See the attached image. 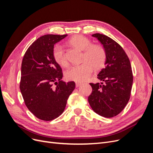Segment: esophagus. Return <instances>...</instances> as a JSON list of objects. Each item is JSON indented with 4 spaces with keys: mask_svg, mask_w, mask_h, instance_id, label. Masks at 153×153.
Instances as JSON below:
<instances>
[{
    "mask_svg": "<svg viewBox=\"0 0 153 153\" xmlns=\"http://www.w3.org/2000/svg\"><path fill=\"white\" fill-rule=\"evenodd\" d=\"M76 87H79L81 85H82V82H76Z\"/></svg>",
    "mask_w": 153,
    "mask_h": 153,
    "instance_id": "34e87169",
    "label": "esophagus"
}]
</instances>
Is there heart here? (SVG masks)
I'll use <instances>...</instances> for the list:
<instances>
[{"label": "heart", "instance_id": "b5f03b06", "mask_svg": "<svg viewBox=\"0 0 153 153\" xmlns=\"http://www.w3.org/2000/svg\"><path fill=\"white\" fill-rule=\"evenodd\" d=\"M69 43L73 47L84 51L83 59L87 60L80 65L73 66L66 71L65 76L68 80L75 82L86 80L96 69L102 68L106 61V53L105 48L98 45H91V41L82 36H74L69 40ZM53 56L59 65L67 66L68 60L62 45H57L53 48Z\"/></svg>", "mask_w": 153, "mask_h": 153}]
</instances>
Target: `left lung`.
I'll list each match as a JSON object with an SVG mask.
<instances>
[{
	"label": "left lung",
	"instance_id": "obj_1",
	"mask_svg": "<svg viewBox=\"0 0 153 153\" xmlns=\"http://www.w3.org/2000/svg\"><path fill=\"white\" fill-rule=\"evenodd\" d=\"M103 45L106 53L105 67L98 75L101 83L92 84L88 97L92 109L104 117L118 115L130 98L133 74L130 61L123 48L109 37L99 33L92 35Z\"/></svg>",
	"mask_w": 153,
	"mask_h": 153
}]
</instances>
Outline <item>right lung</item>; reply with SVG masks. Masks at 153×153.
<instances>
[{
  "label": "right lung",
  "mask_w": 153,
  "mask_h": 153,
  "mask_svg": "<svg viewBox=\"0 0 153 153\" xmlns=\"http://www.w3.org/2000/svg\"><path fill=\"white\" fill-rule=\"evenodd\" d=\"M67 36L40 37L27 49L23 58L21 93L27 107L43 121H52L62 114L75 88L74 82L62 80V69L53 56L54 45Z\"/></svg>",
  "instance_id": "obj_1"
}]
</instances>
